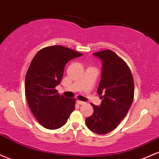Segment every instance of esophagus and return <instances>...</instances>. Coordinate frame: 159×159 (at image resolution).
<instances>
[{
  "mask_svg": "<svg viewBox=\"0 0 159 159\" xmlns=\"http://www.w3.org/2000/svg\"><path fill=\"white\" fill-rule=\"evenodd\" d=\"M76 102H77L79 105H83V104H85V102L83 101H80V100H76Z\"/></svg>",
  "mask_w": 159,
  "mask_h": 159,
  "instance_id": "34e87169",
  "label": "esophagus"
}]
</instances>
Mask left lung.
<instances>
[{"instance_id": "8db88e82", "label": "left lung", "mask_w": 159, "mask_h": 159, "mask_svg": "<svg viewBox=\"0 0 159 159\" xmlns=\"http://www.w3.org/2000/svg\"><path fill=\"white\" fill-rule=\"evenodd\" d=\"M93 54L102 64L98 89L102 102L100 106L91 103L94 112L85 119V124L91 131L104 135L115 129L128 113L134 98V80L126 63L113 51Z\"/></svg>"}]
</instances>
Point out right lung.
I'll return each mask as SVG.
<instances>
[{
    "instance_id": "1",
    "label": "right lung",
    "mask_w": 159,
    "mask_h": 159,
    "mask_svg": "<svg viewBox=\"0 0 159 159\" xmlns=\"http://www.w3.org/2000/svg\"><path fill=\"white\" fill-rule=\"evenodd\" d=\"M83 53L60 45L42 48L35 54L25 77L27 103L39 123L48 129L66 124L75 109L76 100L66 98L56 90L60 84L65 65Z\"/></svg>"
}]
</instances>
